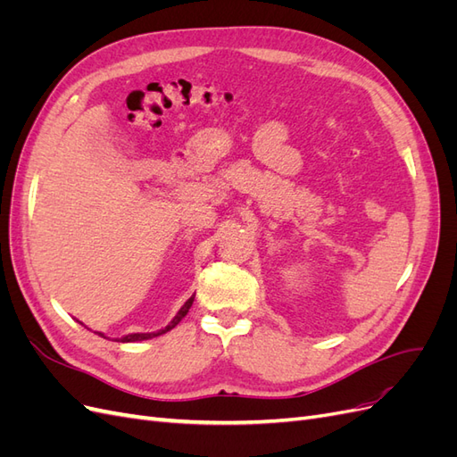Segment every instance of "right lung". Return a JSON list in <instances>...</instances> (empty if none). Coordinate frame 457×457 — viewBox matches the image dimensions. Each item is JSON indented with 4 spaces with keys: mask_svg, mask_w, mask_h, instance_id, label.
<instances>
[{
    "mask_svg": "<svg viewBox=\"0 0 457 457\" xmlns=\"http://www.w3.org/2000/svg\"><path fill=\"white\" fill-rule=\"evenodd\" d=\"M192 301H195V295H192L185 305L179 309V312L175 314V318L173 320L165 326L163 329H158V331H152V334H129V336H126V337H121V343H133V341H145V339H152V337H158V336H162V334H165V331H170V329H173L179 322L183 320V318L187 316V312H188V309L192 307ZM99 336H103V334H99ZM104 337V336H103Z\"/></svg>",
    "mask_w": 457,
    "mask_h": 457,
    "instance_id": "right-lung-1",
    "label": "right lung"
}]
</instances>
